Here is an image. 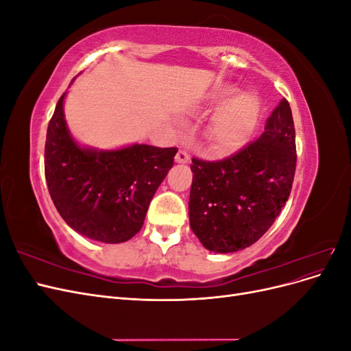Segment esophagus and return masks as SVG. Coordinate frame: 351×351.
I'll use <instances>...</instances> for the list:
<instances>
[{
	"mask_svg": "<svg viewBox=\"0 0 351 351\" xmlns=\"http://www.w3.org/2000/svg\"><path fill=\"white\" fill-rule=\"evenodd\" d=\"M176 162L178 164H189L190 162V155L186 149H180L176 155Z\"/></svg>",
	"mask_w": 351,
	"mask_h": 351,
	"instance_id": "obj_1",
	"label": "esophagus"
}]
</instances>
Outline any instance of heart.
<instances>
[{"mask_svg": "<svg viewBox=\"0 0 351 351\" xmlns=\"http://www.w3.org/2000/svg\"><path fill=\"white\" fill-rule=\"evenodd\" d=\"M236 88L231 84H215L206 93V102L217 107L228 99ZM261 112V102L252 93H239L228 99L214 115L209 129L212 146L219 152L237 151L247 142Z\"/></svg>", "mask_w": 351, "mask_h": 351, "instance_id": "heart-1", "label": "heart"}]
</instances>
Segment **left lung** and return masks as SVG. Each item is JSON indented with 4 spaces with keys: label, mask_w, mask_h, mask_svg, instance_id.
Returning <instances> with one entry per match:
<instances>
[{
    "label": "left lung",
    "mask_w": 351,
    "mask_h": 351,
    "mask_svg": "<svg viewBox=\"0 0 351 351\" xmlns=\"http://www.w3.org/2000/svg\"><path fill=\"white\" fill-rule=\"evenodd\" d=\"M295 161L287 99L272 111L258 141L221 161L193 158L189 219L204 247L232 253L256 243L289 200Z\"/></svg>",
    "instance_id": "1"
}]
</instances>
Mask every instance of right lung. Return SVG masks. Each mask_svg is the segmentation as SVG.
I'll return each mask as SVG.
<instances>
[{"label":"right lung","mask_w":351,"mask_h":351,"mask_svg":"<svg viewBox=\"0 0 351 351\" xmlns=\"http://www.w3.org/2000/svg\"><path fill=\"white\" fill-rule=\"evenodd\" d=\"M64 98L62 93L47 132L45 178L51 199L79 234L102 243L130 240L141 231L178 149L139 143L115 151L83 147L69 132Z\"/></svg>","instance_id":"add662e5"}]
</instances>
